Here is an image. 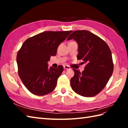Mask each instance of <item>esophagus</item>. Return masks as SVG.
<instances>
[{"instance_id":"obj_1","label":"esophagus","mask_w":128,"mask_h":128,"mask_svg":"<svg viewBox=\"0 0 128 128\" xmlns=\"http://www.w3.org/2000/svg\"><path fill=\"white\" fill-rule=\"evenodd\" d=\"M64 68L66 69V70H68V69H70L71 68H70V67L68 66H64Z\"/></svg>"}]
</instances>
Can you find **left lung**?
Wrapping results in <instances>:
<instances>
[{
  "label": "left lung",
  "mask_w": 128,
  "mask_h": 128,
  "mask_svg": "<svg viewBox=\"0 0 128 128\" xmlns=\"http://www.w3.org/2000/svg\"><path fill=\"white\" fill-rule=\"evenodd\" d=\"M72 39L78 44V59L86 64L81 72L72 69L74 76L70 80L72 88L84 97L96 96L104 88L113 72L110 48L104 40L87 30L74 31L67 40Z\"/></svg>",
  "instance_id": "obj_1"
}]
</instances>
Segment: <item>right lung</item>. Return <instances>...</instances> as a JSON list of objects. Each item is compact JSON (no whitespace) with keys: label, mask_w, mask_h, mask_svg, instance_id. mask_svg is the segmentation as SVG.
<instances>
[{"label":"right lung","mask_w":128,"mask_h":128,"mask_svg":"<svg viewBox=\"0 0 128 128\" xmlns=\"http://www.w3.org/2000/svg\"><path fill=\"white\" fill-rule=\"evenodd\" d=\"M72 31H46L30 37L24 42L16 56L18 74L28 90L44 96L55 89L64 67L48 69L47 62L56 56L59 45Z\"/></svg>","instance_id":"right-lung-1"}]
</instances>
